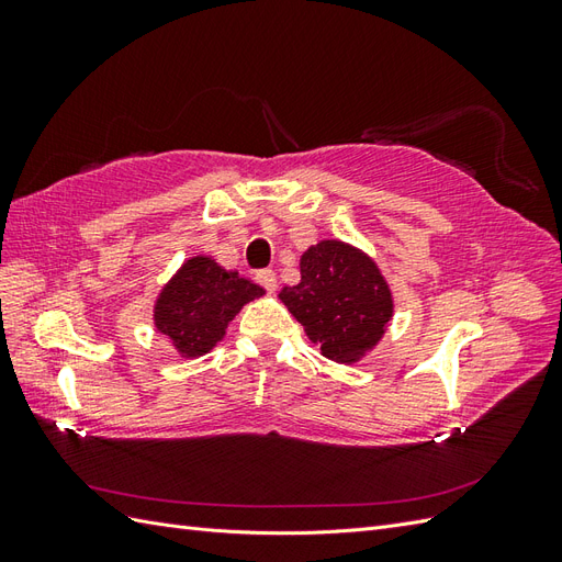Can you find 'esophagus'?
Here are the masks:
<instances>
[{
	"label": "esophagus",
	"instance_id": "esophagus-1",
	"mask_svg": "<svg viewBox=\"0 0 562 562\" xmlns=\"http://www.w3.org/2000/svg\"><path fill=\"white\" fill-rule=\"evenodd\" d=\"M255 279H258V283L262 288H267V291H274L277 288V271L274 269H260L258 274H255Z\"/></svg>",
	"mask_w": 562,
	"mask_h": 562
}]
</instances>
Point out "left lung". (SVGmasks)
I'll use <instances>...</instances> for the list:
<instances>
[{
    "instance_id": "obj_1",
    "label": "left lung",
    "mask_w": 562,
    "mask_h": 562,
    "mask_svg": "<svg viewBox=\"0 0 562 562\" xmlns=\"http://www.w3.org/2000/svg\"><path fill=\"white\" fill-rule=\"evenodd\" d=\"M300 274L297 285L281 291L285 307L323 356L353 363L391 318V293L375 262L347 244L321 241L302 255Z\"/></svg>"
}]
</instances>
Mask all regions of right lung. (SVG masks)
Masks as SVG:
<instances>
[{
  "instance_id": "1",
  "label": "right lung",
  "mask_w": 562,
  "mask_h": 562,
  "mask_svg": "<svg viewBox=\"0 0 562 562\" xmlns=\"http://www.w3.org/2000/svg\"><path fill=\"white\" fill-rule=\"evenodd\" d=\"M262 293L260 285L229 274L211 258L187 260L157 302V328L182 353L201 356L223 339L234 314Z\"/></svg>"
}]
</instances>
